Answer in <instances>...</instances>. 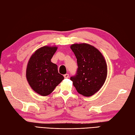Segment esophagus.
<instances>
[{"label": "esophagus", "mask_w": 135, "mask_h": 135, "mask_svg": "<svg viewBox=\"0 0 135 135\" xmlns=\"http://www.w3.org/2000/svg\"><path fill=\"white\" fill-rule=\"evenodd\" d=\"M69 74L64 75V78H69Z\"/></svg>", "instance_id": "esophagus-1"}]
</instances>
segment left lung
Here are the masks:
<instances>
[{"mask_svg": "<svg viewBox=\"0 0 135 135\" xmlns=\"http://www.w3.org/2000/svg\"><path fill=\"white\" fill-rule=\"evenodd\" d=\"M70 49L77 59L76 75L70 78L78 93L85 97L95 94L107 78V65L101 52L86 43L74 44Z\"/></svg>", "mask_w": 135, "mask_h": 135, "instance_id": "8db88e82", "label": "left lung"}]
</instances>
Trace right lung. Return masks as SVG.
<instances>
[{
	"label": "right lung",
	"instance_id": "obj_1",
	"mask_svg": "<svg viewBox=\"0 0 135 135\" xmlns=\"http://www.w3.org/2000/svg\"><path fill=\"white\" fill-rule=\"evenodd\" d=\"M56 46H44L37 50L28 61L26 77L35 93L47 96L64 79L58 72L57 66L51 59L56 51Z\"/></svg>",
	"mask_w": 135,
	"mask_h": 135
}]
</instances>
